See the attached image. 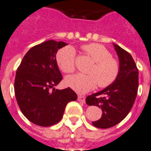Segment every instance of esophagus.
I'll return each instance as SVG.
<instances>
[{
    "label": "esophagus",
    "instance_id": "obj_1",
    "mask_svg": "<svg viewBox=\"0 0 151 151\" xmlns=\"http://www.w3.org/2000/svg\"><path fill=\"white\" fill-rule=\"evenodd\" d=\"M78 101L84 103V102H85V97L81 96V95H79V96H78Z\"/></svg>",
    "mask_w": 151,
    "mask_h": 151
}]
</instances>
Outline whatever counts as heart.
<instances>
[{
	"label": "heart",
	"instance_id": "heart-1",
	"mask_svg": "<svg viewBox=\"0 0 151 151\" xmlns=\"http://www.w3.org/2000/svg\"><path fill=\"white\" fill-rule=\"evenodd\" d=\"M83 50L94 62L88 69V74H75L67 76L65 83L78 93H85L93 89L97 84L100 88L111 85L118 78L119 63L112 58L111 53L100 44L91 43ZM56 62L65 73H71L76 68V52L71 46H66L58 51Z\"/></svg>",
	"mask_w": 151,
	"mask_h": 151
}]
</instances>
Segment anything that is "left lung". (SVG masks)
<instances>
[{
  "mask_svg": "<svg viewBox=\"0 0 151 151\" xmlns=\"http://www.w3.org/2000/svg\"><path fill=\"white\" fill-rule=\"evenodd\" d=\"M113 45L119 60L118 78L111 85L86 98L87 105L101 108V117L92 123L99 129L121 122L131 111L138 89V69L132 57L118 45Z\"/></svg>",
  "mask_w": 151,
  "mask_h": 151,
  "instance_id": "left-lung-1",
  "label": "left lung"
}]
</instances>
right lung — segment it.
Returning <instances> with one entry per match:
<instances>
[{"label": "right lung", "mask_w": 151, "mask_h": 151, "mask_svg": "<svg viewBox=\"0 0 151 151\" xmlns=\"http://www.w3.org/2000/svg\"><path fill=\"white\" fill-rule=\"evenodd\" d=\"M67 45L53 40L37 45L28 50L17 69L16 100L24 116L36 125L49 127L58 123L67 103L77 99L70 88H54L63 80L56 53Z\"/></svg>", "instance_id": "add662e5"}]
</instances>
